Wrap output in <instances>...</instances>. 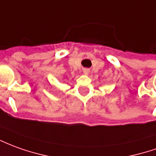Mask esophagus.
<instances>
[{"label":"esophagus","instance_id":"1","mask_svg":"<svg viewBox=\"0 0 156 156\" xmlns=\"http://www.w3.org/2000/svg\"><path fill=\"white\" fill-rule=\"evenodd\" d=\"M89 69H83V73H84V74H89Z\"/></svg>","mask_w":156,"mask_h":156}]
</instances>
